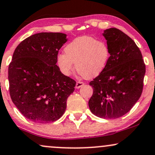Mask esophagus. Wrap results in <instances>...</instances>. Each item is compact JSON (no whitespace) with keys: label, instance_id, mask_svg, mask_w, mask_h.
I'll use <instances>...</instances> for the list:
<instances>
[{"label":"esophagus","instance_id":"34e87169","mask_svg":"<svg viewBox=\"0 0 155 155\" xmlns=\"http://www.w3.org/2000/svg\"><path fill=\"white\" fill-rule=\"evenodd\" d=\"M84 84V83L82 82V81H77L76 84V88L79 89L80 87H81Z\"/></svg>","mask_w":155,"mask_h":155}]
</instances>
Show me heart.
<instances>
[{
    "label": "heart",
    "mask_w": 155,
    "mask_h": 155,
    "mask_svg": "<svg viewBox=\"0 0 155 155\" xmlns=\"http://www.w3.org/2000/svg\"><path fill=\"white\" fill-rule=\"evenodd\" d=\"M109 56V48L106 42L83 35L67 44L65 54L57 56V64L64 75L70 76L75 63L76 71L81 76L91 79L104 70Z\"/></svg>",
    "instance_id": "b5f03b06"
}]
</instances>
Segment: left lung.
Returning a JSON list of instances; mask_svg holds the SVG:
<instances>
[{
	"label": "left lung",
	"instance_id": "left-lung-1",
	"mask_svg": "<svg viewBox=\"0 0 155 155\" xmlns=\"http://www.w3.org/2000/svg\"><path fill=\"white\" fill-rule=\"evenodd\" d=\"M110 57L104 70L90 82L93 94L90 111L104 119L127 114L141 95L146 65L139 48L132 38L117 28L104 31Z\"/></svg>",
	"mask_w": 155,
	"mask_h": 155
}]
</instances>
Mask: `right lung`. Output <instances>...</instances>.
Returning a JSON list of instances; mask_svg holds the SVG:
<instances>
[{"label":"right lung","mask_w":155,"mask_h":155,"mask_svg":"<svg viewBox=\"0 0 155 155\" xmlns=\"http://www.w3.org/2000/svg\"><path fill=\"white\" fill-rule=\"evenodd\" d=\"M66 34L39 33L22 41L15 49L8 66L9 92L22 114L38 123L58 120L66 109L76 81L56 65Z\"/></svg>","instance_id":"add662e5"}]
</instances>
